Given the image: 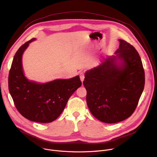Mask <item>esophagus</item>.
Returning <instances> with one entry per match:
<instances>
[{
	"label": "esophagus",
	"mask_w": 157,
	"mask_h": 157,
	"mask_svg": "<svg viewBox=\"0 0 157 157\" xmlns=\"http://www.w3.org/2000/svg\"><path fill=\"white\" fill-rule=\"evenodd\" d=\"M79 77H80L81 82H82L83 81H84V79H85V73L83 72H81L79 73Z\"/></svg>",
	"instance_id": "1"
}]
</instances>
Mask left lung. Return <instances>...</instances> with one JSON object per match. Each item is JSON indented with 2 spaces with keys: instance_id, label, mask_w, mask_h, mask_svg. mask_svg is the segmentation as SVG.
<instances>
[{
  "instance_id": "obj_1",
  "label": "left lung",
  "mask_w": 157,
  "mask_h": 157,
  "mask_svg": "<svg viewBox=\"0 0 157 157\" xmlns=\"http://www.w3.org/2000/svg\"><path fill=\"white\" fill-rule=\"evenodd\" d=\"M116 56L88 70L83 81L86 103L93 116L108 124L129 117L136 108L144 86V71L137 50L119 40Z\"/></svg>"
}]
</instances>
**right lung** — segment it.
Masks as SVG:
<instances>
[{
  "mask_svg": "<svg viewBox=\"0 0 157 157\" xmlns=\"http://www.w3.org/2000/svg\"><path fill=\"white\" fill-rule=\"evenodd\" d=\"M35 40L27 41L15 54L9 74V90L17 110L24 117L40 123L52 122L61 114L69 98L82 83L79 76L45 83L28 79L23 72L22 57Z\"/></svg>",
  "mask_w": 157,
  "mask_h": 157,
  "instance_id": "obj_1",
  "label": "right lung"
}]
</instances>
